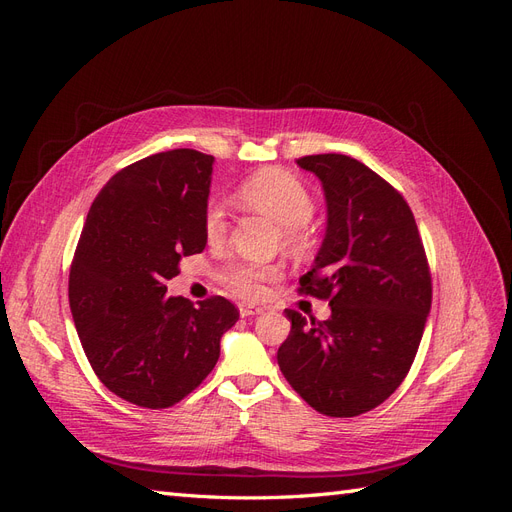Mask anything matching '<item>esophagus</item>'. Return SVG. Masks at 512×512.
Returning <instances> with one entry per match:
<instances>
[{
    "label": "esophagus",
    "mask_w": 512,
    "mask_h": 512,
    "mask_svg": "<svg viewBox=\"0 0 512 512\" xmlns=\"http://www.w3.org/2000/svg\"><path fill=\"white\" fill-rule=\"evenodd\" d=\"M262 312H265V309L258 307V305H250V303H241V305H239V314H241L243 318L258 316V314H262Z\"/></svg>",
    "instance_id": "34e87169"
}]
</instances>
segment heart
Returning a JSON list of instances; mask_svg holds the SVG:
<instances>
[{"label":"heart","mask_w":512,"mask_h":512,"mask_svg":"<svg viewBox=\"0 0 512 512\" xmlns=\"http://www.w3.org/2000/svg\"><path fill=\"white\" fill-rule=\"evenodd\" d=\"M237 200L252 211L265 213L282 228V241L290 250L299 252L307 245L305 224L314 215V198L301 179L280 168L260 170L247 177L235 192ZM205 235L211 243L224 239L228 230L226 209L218 200H211L203 215ZM280 277L275 265H252V262H237L222 273V280L239 297L258 299L265 292V284Z\"/></svg>","instance_id":"1"}]
</instances>
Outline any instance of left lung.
<instances>
[{
  "label": "left lung",
  "mask_w": 512,
  "mask_h": 512,
  "mask_svg": "<svg viewBox=\"0 0 512 512\" xmlns=\"http://www.w3.org/2000/svg\"><path fill=\"white\" fill-rule=\"evenodd\" d=\"M322 181L327 232L299 292L327 299L331 318L286 309L277 350L284 378L320 414L374 410L404 382L431 309V273L414 215L391 183L342 153L299 158Z\"/></svg>",
  "instance_id": "1"
}]
</instances>
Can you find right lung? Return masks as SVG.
Returning <instances> with one entry per match:
<instances>
[{"label":"right lung","mask_w":512,"mask_h":512,"mask_svg":"<svg viewBox=\"0 0 512 512\" xmlns=\"http://www.w3.org/2000/svg\"><path fill=\"white\" fill-rule=\"evenodd\" d=\"M211 170L213 156L194 149L121 168L96 196L76 245L68 282L76 333L100 382L134 406L162 410L190 395L239 320L224 297L198 305L166 297L179 260L207 245Z\"/></svg>","instance_id":"add662e5"}]
</instances>
